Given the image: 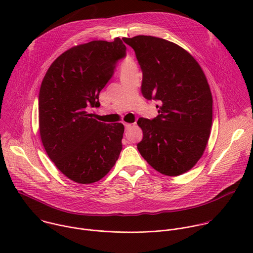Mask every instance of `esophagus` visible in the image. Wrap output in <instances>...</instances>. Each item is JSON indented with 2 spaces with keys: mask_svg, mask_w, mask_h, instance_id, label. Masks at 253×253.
<instances>
[{
  "mask_svg": "<svg viewBox=\"0 0 253 253\" xmlns=\"http://www.w3.org/2000/svg\"><path fill=\"white\" fill-rule=\"evenodd\" d=\"M124 126H125V129L128 130V129H130V128L132 127V124H130V123H124Z\"/></svg>",
  "mask_w": 253,
  "mask_h": 253,
  "instance_id": "34e87169",
  "label": "esophagus"
}]
</instances>
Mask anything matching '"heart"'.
<instances>
[{"instance_id": "heart-1", "label": "heart", "mask_w": 253, "mask_h": 253, "mask_svg": "<svg viewBox=\"0 0 253 253\" xmlns=\"http://www.w3.org/2000/svg\"><path fill=\"white\" fill-rule=\"evenodd\" d=\"M135 72H138V68H137V64L134 61V59L130 56H127L120 64V76L121 79L132 74L135 73Z\"/></svg>"}]
</instances>
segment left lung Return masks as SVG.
<instances>
[{
    "mask_svg": "<svg viewBox=\"0 0 253 253\" xmlns=\"http://www.w3.org/2000/svg\"><path fill=\"white\" fill-rule=\"evenodd\" d=\"M142 70L141 92L156 100L158 116L139 118L141 156L168 176L190 170L202 156L212 125V95L197 61L183 48L152 36L122 39Z\"/></svg>",
    "mask_w": 253,
    "mask_h": 253,
    "instance_id": "obj_1",
    "label": "left lung"
}]
</instances>
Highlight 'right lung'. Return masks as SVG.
<instances>
[{
    "mask_svg": "<svg viewBox=\"0 0 253 253\" xmlns=\"http://www.w3.org/2000/svg\"><path fill=\"white\" fill-rule=\"evenodd\" d=\"M126 56L120 38L71 48L50 66L39 93V128L49 158L69 179L99 181L122 150L124 126L90 117L88 106H100L99 94Z\"/></svg>",
    "mask_w": 253,
    "mask_h": 253,
    "instance_id": "right-lung-1",
    "label": "right lung"
}]
</instances>
